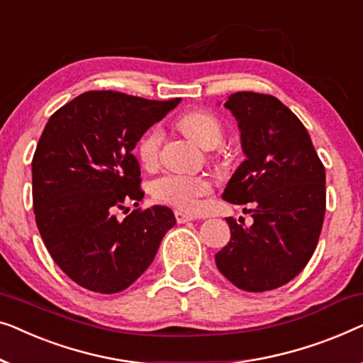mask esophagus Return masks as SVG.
Listing matches in <instances>:
<instances>
[{"mask_svg":"<svg viewBox=\"0 0 363 363\" xmlns=\"http://www.w3.org/2000/svg\"><path fill=\"white\" fill-rule=\"evenodd\" d=\"M174 216H176V220H177V223H187V222L194 220V217H192V216H189V213L182 212V211H176V212H174Z\"/></svg>","mask_w":363,"mask_h":363,"instance_id":"34e87169","label":"esophagus"}]
</instances>
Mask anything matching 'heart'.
Segmentation results:
<instances>
[{
  "label": "heart",
  "mask_w": 363,
  "mask_h": 363,
  "mask_svg": "<svg viewBox=\"0 0 363 363\" xmlns=\"http://www.w3.org/2000/svg\"><path fill=\"white\" fill-rule=\"evenodd\" d=\"M179 128L196 140L203 147H216L223 138V126L220 120L211 111L196 110L184 113L179 121ZM162 133L157 126L147 130L138 141L136 152L141 164L151 169L160 160ZM212 182L206 176L186 174V172H167L157 177L151 184V196L155 201L172 206L181 211L197 212L202 206V199L212 192Z\"/></svg>",
  "instance_id": "obj_1"
}]
</instances>
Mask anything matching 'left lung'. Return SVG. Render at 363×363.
Returning <instances> with one entry per match:
<instances>
[{"instance_id": "obj_1", "label": "left lung", "mask_w": 363, "mask_h": 363, "mask_svg": "<svg viewBox=\"0 0 363 363\" xmlns=\"http://www.w3.org/2000/svg\"><path fill=\"white\" fill-rule=\"evenodd\" d=\"M225 108L238 121L247 160L222 197L248 203L253 223L227 218L232 237L216 263L237 288L263 293L289 283L313 257L325 213V169L308 130L277 96L237 91Z\"/></svg>"}]
</instances>
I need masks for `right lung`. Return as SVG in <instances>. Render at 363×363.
<instances>
[{
	"mask_svg": "<svg viewBox=\"0 0 363 363\" xmlns=\"http://www.w3.org/2000/svg\"><path fill=\"white\" fill-rule=\"evenodd\" d=\"M179 101L91 90L60 106L45 125L33 157L35 223L50 257L82 288L101 294L126 289L174 227V213L164 206L136 208L123 220L116 211L145 196L133 150Z\"/></svg>",
	"mask_w": 363,
	"mask_h": 363,
	"instance_id": "right-lung-1",
	"label": "right lung"
}]
</instances>
